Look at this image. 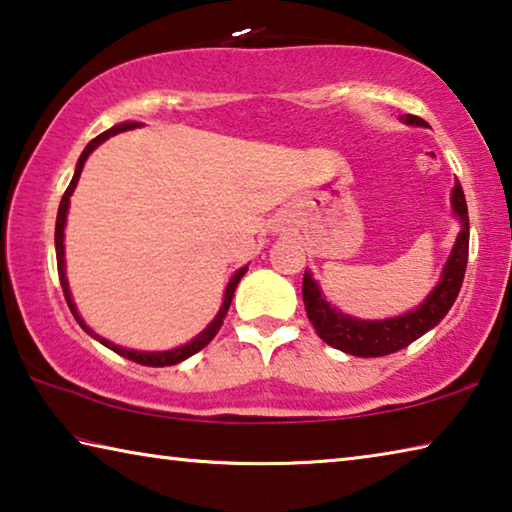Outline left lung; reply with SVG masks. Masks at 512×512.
I'll list each match as a JSON object with an SVG mask.
<instances>
[{
  "mask_svg": "<svg viewBox=\"0 0 512 512\" xmlns=\"http://www.w3.org/2000/svg\"><path fill=\"white\" fill-rule=\"evenodd\" d=\"M402 119L404 124L411 126H427L415 115H406ZM452 207L454 216L461 223L452 255L447 259L440 282L422 300V305L409 311V314L386 320H359L345 316L339 309L329 305L323 293H320L314 277L305 271V277H302V300H305L307 316L311 325L316 327L320 339L345 354H354V357H384V354H393L406 348L415 339H420L422 334H427L431 327H436L447 316V311L452 309L458 291H461L467 266V250H470V219H467L465 194L458 180L452 189Z\"/></svg>",
  "mask_w": 512,
  "mask_h": 512,
  "instance_id": "8db88e82",
  "label": "left lung"
}]
</instances>
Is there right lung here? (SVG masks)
I'll return each instance as SVG.
<instances>
[{"label": "right lung", "instance_id": "right-lung-1", "mask_svg": "<svg viewBox=\"0 0 512 512\" xmlns=\"http://www.w3.org/2000/svg\"><path fill=\"white\" fill-rule=\"evenodd\" d=\"M135 126H137L135 121H128V124H119V126H115V128H110V131L101 133L99 137H94V140H92L88 146H85V151L81 153V158H79V164H76V171H74L72 183H69V187L65 189L63 201H60V207H58V216H56V262H58L60 287H63L65 300H67V307H69V311H72V314H74L76 323H79V325H81V327L85 329V332H88L90 336H94V339H97L99 343L106 345V348H110L112 352L121 354V357L131 359V361H135V363H142V366L162 368V366H176V363L189 359V357H192V354H196L198 350H203L205 345L214 339L216 332H219L221 325H223V318H225V314H228L230 302H232V296H235L237 284H239L241 277H244V273L248 271V266L239 268V271H237L235 275H232V280L228 282V287H225L223 305H221L219 314H216V318L212 320V323L207 325V327L203 329V332L196 336L194 341H189L187 345H180V348H176V350H167V352H137V350H126V348H121V345H115V343H110V341H106V339H101V336L94 334L92 329L83 323V318L79 316V311H76V305H74V300H72V293H69V284H67V275H65V246H63V239H65V221H67V210H69V196L74 194V187H76V183H79L81 171H83V164H85V160H88V155H90L94 149H97L99 144L106 142L108 137L117 135V133H124V131H131V128H135Z\"/></svg>", "mask_w": 512, "mask_h": 512}]
</instances>
